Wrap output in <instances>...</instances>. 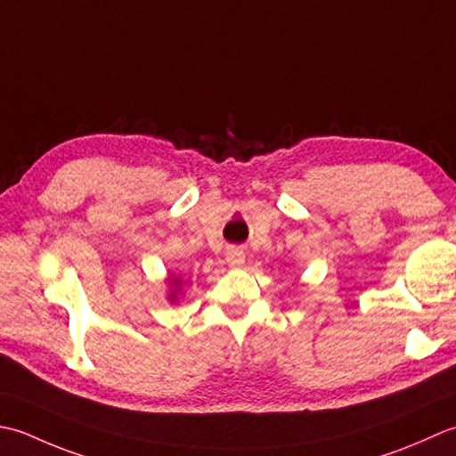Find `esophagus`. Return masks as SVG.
Segmentation results:
<instances>
[{
	"mask_svg": "<svg viewBox=\"0 0 456 456\" xmlns=\"http://www.w3.org/2000/svg\"><path fill=\"white\" fill-rule=\"evenodd\" d=\"M226 262H228V265H230V267L238 269V267L244 265V262H246V254L241 252L240 248H230V249H226Z\"/></svg>",
	"mask_w": 456,
	"mask_h": 456,
	"instance_id": "obj_1",
	"label": "esophagus"
}]
</instances>
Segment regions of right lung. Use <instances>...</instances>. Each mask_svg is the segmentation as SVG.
<instances>
[{
	"label": "right lung",
	"mask_w": 456,
	"mask_h": 456,
	"mask_svg": "<svg viewBox=\"0 0 456 456\" xmlns=\"http://www.w3.org/2000/svg\"><path fill=\"white\" fill-rule=\"evenodd\" d=\"M167 283H169V293H167V299H169V303H176L179 301L181 289H183V277L173 273L167 277Z\"/></svg>",
	"instance_id": "right-lung-1"
}]
</instances>
